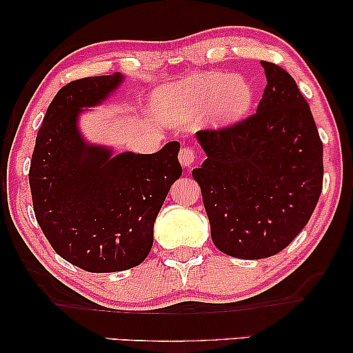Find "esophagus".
I'll use <instances>...</instances> for the list:
<instances>
[{"mask_svg":"<svg viewBox=\"0 0 353 353\" xmlns=\"http://www.w3.org/2000/svg\"><path fill=\"white\" fill-rule=\"evenodd\" d=\"M178 157H180V162L183 167L190 168L194 165V162H196V149L191 146H183L180 149V156Z\"/></svg>","mask_w":353,"mask_h":353,"instance_id":"esophagus-1","label":"esophagus"}]
</instances>
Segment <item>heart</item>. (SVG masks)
I'll return each mask as SVG.
<instances>
[{"instance_id":"b5f03b06","label":"heart","mask_w":353,"mask_h":353,"mask_svg":"<svg viewBox=\"0 0 353 353\" xmlns=\"http://www.w3.org/2000/svg\"><path fill=\"white\" fill-rule=\"evenodd\" d=\"M252 86L241 77L197 75L157 91L156 103L163 119L183 122L214 108L220 120H236L252 104Z\"/></svg>"}]
</instances>
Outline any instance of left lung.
Returning <instances> with one entry per match:
<instances>
[{"label": "left lung", "instance_id": "1", "mask_svg": "<svg viewBox=\"0 0 353 353\" xmlns=\"http://www.w3.org/2000/svg\"><path fill=\"white\" fill-rule=\"evenodd\" d=\"M257 112L197 132L207 159L192 170L214 244L231 257L281 252L308 223L323 190V143L310 105L286 70L262 61Z\"/></svg>", "mask_w": 353, "mask_h": 353}]
</instances>
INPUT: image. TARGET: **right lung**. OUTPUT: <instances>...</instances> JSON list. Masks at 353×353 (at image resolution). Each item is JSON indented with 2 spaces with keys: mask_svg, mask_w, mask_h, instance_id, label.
I'll return each instance as SVG.
<instances>
[{
  "mask_svg": "<svg viewBox=\"0 0 353 353\" xmlns=\"http://www.w3.org/2000/svg\"><path fill=\"white\" fill-rule=\"evenodd\" d=\"M122 79L117 72L62 86L48 105L28 170L33 212L48 243L91 273L122 272L148 257L154 221L181 176L178 141L154 154L110 157L109 149L80 138V108L101 103Z\"/></svg>",
  "mask_w": 353,
  "mask_h": 353,
  "instance_id": "obj_1",
  "label": "right lung"
}]
</instances>
